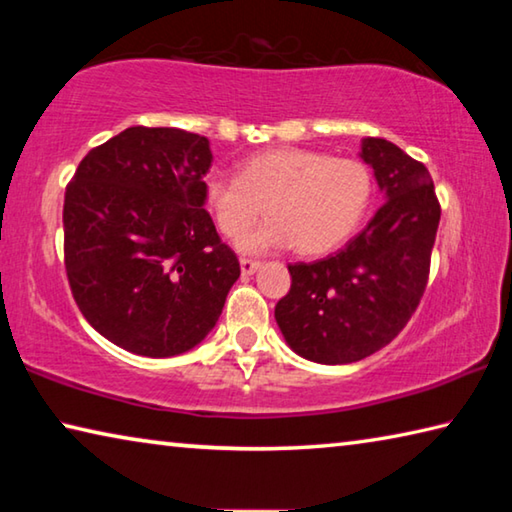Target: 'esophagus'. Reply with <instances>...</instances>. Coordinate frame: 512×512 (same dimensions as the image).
Here are the masks:
<instances>
[{
	"instance_id": "1",
	"label": "esophagus",
	"mask_w": 512,
	"mask_h": 512,
	"mask_svg": "<svg viewBox=\"0 0 512 512\" xmlns=\"http://www.w3.org/2000/svg\"><path fill=\"white\" fill-rule=\"evenodd\" d=\"M239 264H241V273L244 275H253L257 268L262 266V262H257V259H248V257H241Z\"/></svg>"
}]
</instances>
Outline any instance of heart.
<instances>
[{"label": "heart", "instance_id": "obj_1", "mask_svg": "<svg viewBox=\"0 0 512 512\" xmlns=\"http://www.w3.org/2000/svg\"><path fill=\"white\" fill-rule=\"evenodd\" d=\"M375 180L363 160L280 146L241 162L239 178L212 169L203 203L225 237H237L266 209L272 216L239 239L244 253L293 244L300 255H323L345 244L366 216Z\"/></svg>", "mask_w": 512, "mask_h": 512}]
</instances>
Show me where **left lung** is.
Masks as SVG:
<instances>
[{
    "mask_svg": "<svg viewBox=\"0 0 512 512\" xmlns=\"http://www.w3.org/2000/svg\"><path fill=\"white\" fill-rule=\"evenodd\" d=\"M361 158L388 201L339 253L289 264L275 305L284 339L316 363H354L386 348L409 323L429 282L440 203L431 173L400 146L368 137Z\"/></svg>",
    "mask_w": 512,
    "mask_h": 512,
    "instance_id": "8db88e82",
    "label": "left lung"
}]
</instances>
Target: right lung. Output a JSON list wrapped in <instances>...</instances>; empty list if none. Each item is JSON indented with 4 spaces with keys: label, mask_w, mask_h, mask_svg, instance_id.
Masks as SVG:
<instances>
[{
    "label": "right lung",
    "mask_w": 512,
    "mask_h": 512,
    "mask_svg": "<svg viewBox=\"0 0 512 512\" xmlns=\"http://www.w3.org/2000/svg\"><path fill=\"white\" fill-rule=\"evenodd\" d=\"M207 137L133 126L85 155L63 205L65 273L85 320L142 357L201 343L241 273L205 212Z\"/></svg>",
    "instance_id": "right-lung-1"
}]
</instances>
